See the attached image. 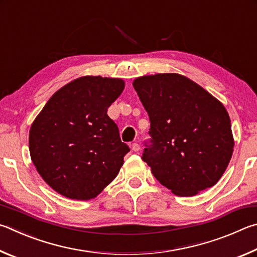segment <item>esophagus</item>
<instances>
[{"label": "esophagus", "instance_id": "34e87169", "mask_svg": "<svg viewBox=\"0 0 257 257\" xmlns=\"http://www.w3.org/2000/svg\"><path fill=\"white\" fill-rule=\"evenodd\" d=\"M132 150L134 151V152H138V151H140V149H141V147H140V145H139V143H133L132 145Z\"/></svg>", "mask_w": 257, "mask_h": 257}]
</instances>
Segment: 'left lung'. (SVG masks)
Segmentation results:
<instances>
[{"instance_id":"left-lung-1","label":"left lung","mask_w":257,"mask_h":257,"mask_svg":"<svg viewBox=\"0 0 257 257\" xmlns=\"http://www.w3.org/2000/svg\"><path fill=\"white\" fill-rule=\"evenodd\" d=\"M133 87L150 119L142 160L160 184L179 196L212 187L231 159L226 108L199 84L168 73L138 78Z\"/></svg>"}]
</instances>
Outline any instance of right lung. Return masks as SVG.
<instances>
[{
    "label": "right lung",
    "instance_id": "obj_1",
    "mask_svg": "<svg viewBox=\"0 0 257 257\" xmlns=\"http://www.w3.org/2000/svg\"><path fill=\"white\" fill-rule=\"evenodd\" d=\"M123 89L120 79L82 76L54 93L36 117L30 157L57 193L90 200L117 176L130 148L107 109Z\"/></svg>",
    "mask_w": 257,
    "mask_h": 257
}]
</instances>
